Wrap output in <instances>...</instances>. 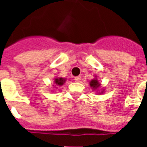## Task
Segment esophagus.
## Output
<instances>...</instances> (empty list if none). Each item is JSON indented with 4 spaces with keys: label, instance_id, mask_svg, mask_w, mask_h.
<instances>
[{
    "label": "esophagus",
    "instance_id": "34e87169",
    "mask_svg": "<svg viewBox=\"0 0 147 147\" xmlns=\"http://www.w3.org/2000/svg\"><path fill=\"white\" fill-rule=\"evenodd\" d=\"M74 80H75L76 82H80V80H81V77L76 76L75 78H74Z\"/></svg>",
    "mask_w": 147,
    "mask_h": 147
}]
</instances>
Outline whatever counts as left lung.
<instances>
[{
	"label": "left lung",
	"instance_id": "1",
	"mask_svg": "<svg viewBox=\"0 0 147 147\" xmlns=\"http://www.w3.org/2000/svg\"><path fill=\"white\" fill-rule=\"evenodd\" d=\"M90 86L92 88L93 90H98L101 86V83H99V82L98 81V79H94V80H92L91 81H90ZM102 94H103V91L102 92Z\"/></svg>",
	"mask_w": 147,
	"mask_h": 147
}]
</instances>
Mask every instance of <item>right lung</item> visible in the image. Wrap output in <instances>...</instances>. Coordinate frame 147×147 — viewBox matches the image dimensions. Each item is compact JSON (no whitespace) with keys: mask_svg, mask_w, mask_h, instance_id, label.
I'll list each match as a JSON object with an SVG mask.
<instances>
[{"mask_svg":"<svg viewBox=\"0 0 147 147\" xmlns=\"http://www.w3.org/2000/svg\"><path fill=\"white\" fill-rule=\"evenodd\" d=\"M65 81H66V79H64V78H56L54 80V83H55V86H62L64 83H65Z\"/></svg>","mask_w":147,"mask_h":147,"instance_id":"right-lung-1","label":"right lung"}]
</instances>
